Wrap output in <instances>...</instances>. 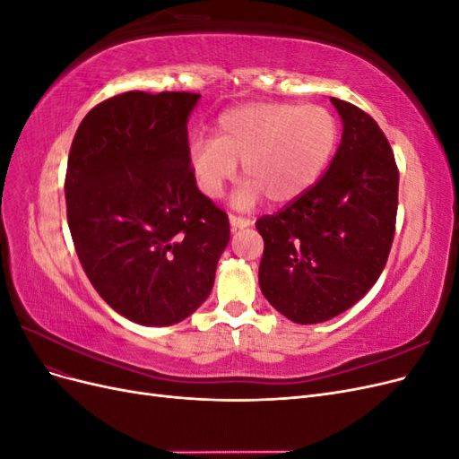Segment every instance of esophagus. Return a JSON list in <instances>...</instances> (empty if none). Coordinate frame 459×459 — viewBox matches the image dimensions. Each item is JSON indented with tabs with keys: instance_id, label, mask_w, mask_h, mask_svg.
I'll return each mask as SVG.
<instances>
[{
	"instance_id": "34e87169",
	"label": "esophagus",
	"mask_w": 459,
	"mask_h": 459,
	"mask_svg": "<svg viewBox=\"0 0 459 459\" xmlns=\"http://www.w3.org/2000/svg\"><path fill=\"white\" fill-rule=\"evenodd\" d=\"M230 224L233 230H239V228H247L253 224V220H248L245 216H238V214H230Z\"/></svg>"
}]
</instances>
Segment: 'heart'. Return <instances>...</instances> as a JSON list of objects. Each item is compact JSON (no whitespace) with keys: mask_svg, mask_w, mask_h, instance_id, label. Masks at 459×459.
<instances>
[{"mask_svg":"<svg viewBox=\"0 0 459 459\" xmlns=\"http://www.w3.org/2000/svg\"><path fill=\"white\" fill-rule=\"evenodd\" d=\"M337 140V120L325 107L247 103L220 115L214 137L191 142L189 166L203 195L218 199L241 162L245 182L233 203L247 208L264 195L281 204L317 182Z\"/></svg>","mask_w":459,"mask_h":459,"instance_id":"obj_1","label":"heart"}]
</instances>
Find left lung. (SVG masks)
<instances>
[{"label":"left lung","instance_id":"1","mask_svg":"<svg viewBox=\"0 0 459 459\" xmlns=\"http://www.w3.org/2000/svg\"><path fill=\"white\" fill-rule=\"evenodd\" d=\"M342 140L329 169L300 197L260 216L258 283L295 324H322L349 310L379 280L398 211V166L379 124L331 97Z\"/></svg>","mask_w":459,"mask_h":459}]
</instances>
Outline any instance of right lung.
<instances>
[{"instance_id":"add662e5","label":"right lung","mask_w":459,"mask_h":459,"mask_svg":"<svg viewBox=\"0 0 459 459\" xmlns=\"http://www.w3.org/2000/svg\"><path fill=\"white\" fill-rule=\"evenodd\" d=\"M199 93L126 91L95 105L68 152L66 220L78 260L110 308L172 325L214 285L228 214L199 191L187 118Z\"/></svg>"}]
</instances>
